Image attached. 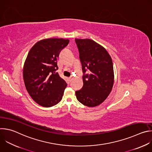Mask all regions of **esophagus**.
Returning <instances> with one entry per match:
<instances>
[{"mask_svg": "<svg viewBox=\"0 0 152 152\" xmlns=\"http://www.w3.org/2000/svg\"><path fill=\"white\" fill-rule=\"evenodd\" d=\"M73 77H72V76L70 77L69 78V81H70V82H71V81L73 80Z\"/></svg>", "mask_w": 152, "mask_h": 152, "instance_id": "1", "label": "esophagus"}]
</instances>
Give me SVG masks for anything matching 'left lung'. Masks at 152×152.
<instances>
[{
  "label": "left lung",
  "mask_w": 152,
  "mask_h": 152,
  "mask_svg": "<svg viewBox=\"0 0 152 152\" xmlns=\"http://www.w3.org/2000/svg\"><path fill=\"white\" fill-rule=\"evenodd\" d=\"M75 42L83 73V85L76 91V96L83 105L94 107L103 102L112 90L114 79L113 61L106 50L94 41L76 38Z\"/></svg>",
  "instance_id": "obj_1"
}]
</instances>
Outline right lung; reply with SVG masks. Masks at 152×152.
<instances>
[{"instance_id": "1", "label": "right lung", "mask_w": 152, "mask_h": 152, "mask_svg": "<svg viewBox=\"0 0 152 152\" xmlns=\"http://www.w3.org/2000/svg\"><path fill=\"white\" fill-rule=\"evenodd\" d=\"M69 42L68 39H44L35 43L28 54L23 70L25 85L32 99L43 107L58 104L67 87L56 71L59 53Z\"/></svg>"}]
</instances>
